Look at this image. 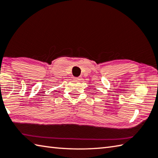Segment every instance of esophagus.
I'll return each instance as SVG.
<instances>
[{
  "label": "esophagus",
  "mask_w": 158,
  "mask_h": 158,
  "mask_svg": "<svg viewBox=\"0 0 158 158\" xmlns=\"http://www.w3.org/2000/svg\"><path fill=\"white\" fill-rule=\"evenodd\" d=\"M73 78H74V80H77V81H81L82 77H81V76H79V77H74Z\"/></svg>",
  "instance_id": "34e87169"
}]
</instances>
